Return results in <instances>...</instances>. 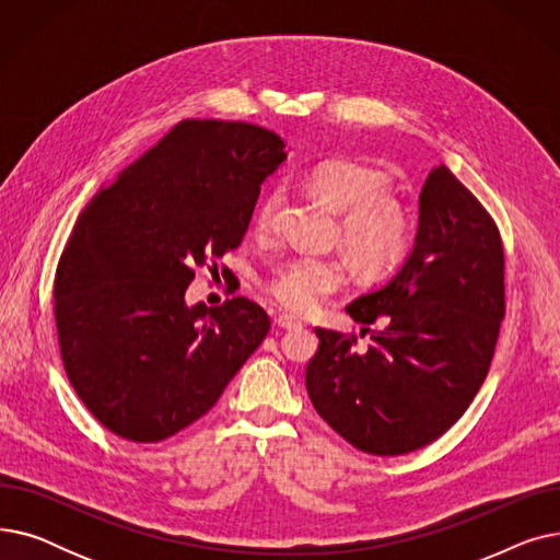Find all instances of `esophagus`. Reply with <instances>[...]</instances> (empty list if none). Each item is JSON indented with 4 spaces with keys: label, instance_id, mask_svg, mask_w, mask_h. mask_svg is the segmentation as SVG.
Here are the masks:
<instances>
[{
    "label": "esophagus",
    "instance_id": "obj_1",
    "mask_svg": "<svg viewBox=\"0 0 560 560\" xmlns=\"http://www.w3.org/2000/svg\"><path fill=\"white\" fill-rule=\"evenodd\" d=\"M275 327L283 329V331H295V329L302 327V322H298L295 317H290V315H277L275 317Z\"/></svg>",
    "mask_w": 560,
    "mask_h": 560
}]
</instances>
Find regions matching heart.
Listing matches in <instances>:
<instances>
[{
  "instance_id": "b5f03b06",
  "label": "heart",
  "mask_w": 560,
  "mask_h": 560,
  "mask_svg": "<svg viewBox=\"0 0 560 560\" xmlns=\"http://www.w3.org/2000/svg\"><path fill=\"white\" fill-rule=\"evenodd\" d=\"M313 192L342 213L340 243L363 270L390 268L408 249L410 224L401 203L390 197L384 172L351 159L319 163L311 174ZM283 190H270L258 203L254 226L258 235H272L281 226ZM342 283V268L329 258H295L268 281V295L295 315L319 308Z\"/></svg>"
}]
</instances>
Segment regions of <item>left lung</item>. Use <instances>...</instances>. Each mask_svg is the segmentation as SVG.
Segmentation results:
<instances>
[{"mask_svg": "<svg viewBox=\"0 0 560 560\" xmlns=\"http://www.w3.org/2000/svg\"><path fill=\"white\" fill-rule=\"evenodd\" d=\"M378 322L368 351L315 329L306 390L349 445L374 456L416 452L443 435L486 381L504 319V247L497 224L438 165L420 192L413 252L378 290L347 306Z\"/></svg>", "mask_w": 560, "mask_h": 560, "instance_id": "left-lung-1", "label": "left lung"}]
</instances>
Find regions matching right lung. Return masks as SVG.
Masks as SVG:
<instances>
[{"label": "right lung", "instance_id": "add662e5", "mask_svg": "<svg viewBox=\"0 0 560 560\" xmlns=\"http://www.w3.org/2000/svg\"><path fill=\"white\" fill-rule=\"evenodd\" d=\"M283 147L247 122L184 120L81 211L56 268L58 345L79 399L115 435L179 433L268 336L258 304L188 306L186 290L197 265L241 245Z\"/></svg>", "mask_w": 560, "mask_h": 560}]
</instances>
